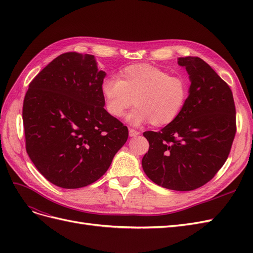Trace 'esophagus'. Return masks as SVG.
<instances>
[{
  "label": "esophagus",
  "instance_id": "1",
  "mask_svg": "<svg viewBox=\"0 0 253 253\" xmlns=\"http://www.w3.org/2000/svg\"><path fill=\"white\" fill-rule=\"evenodd\" d=\"M128 133H129V136H131V137H135V136L140 134V132L136 131V129H134V128H129L128 129Z\"/></svg>",
  "mask_w": 253,
  "mask_h": 253
}]
</instances>
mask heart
Masks as SVG:
<instances>
[{
  "label": "heart",
  "mask_w": 253,
  "mask_h": 253,
  "mask_svg": "<svg viewBox=\"0 0 253 253\" xmlns=\"http://www.w3.org/2000/svg\"><path fill=\"white\" fill-rule=\"evenodd\" d=\"M189 93L187 78L150 64L126 66L120 71L118 80L105 78L101 83L105 110L114 118L122 117L129 106L136 105L127 115L133 126L172 124L185 108Z\"/></svg>",
  "instance_id": "b5f03b06"
}]
</instances>
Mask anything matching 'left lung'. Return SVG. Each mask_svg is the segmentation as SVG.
I'll return each mask as SVG.
<instances>
[{
	"mask_svg": "<svg viewBox=\"0 0 253 253\" xmlns=\"http://www.w3.org/2000/svg\"><path fill=\"white\" fill-rule=\"evenodd\" d=\"M191 80L188 101L162 131L144 132L150 148L142 168L156 185L191 191L210 181L224 166L236 133L232 91L198 57L179 58Z\"/></svg>",
	"mask_w": 253,
	"mask_h": 253,
	"instance_id": "1",
	"label": "left lung"
}]
</instances>
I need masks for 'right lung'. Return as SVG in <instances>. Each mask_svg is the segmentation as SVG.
<instances>
[{
	"mask_svg": "<svg viewBox=\"0 0 253 253\" xmlns=\"http://www.w3.org/2000/svg\"><path fill=\"white\" fill-rule=\"evenodd\" d=\"M104 77L94 56L65 52L29 83L22 111L26 152L53 185L95 182L127 140V127L103 108Z\"/></svg>",
	"mask_w": 253,
	"mask_h": 253,
	"instance_id": "add662e5",
	"label": "right lung"
}]
</instances>
